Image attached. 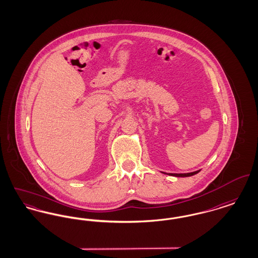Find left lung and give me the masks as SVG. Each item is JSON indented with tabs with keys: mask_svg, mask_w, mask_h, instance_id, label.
Instances as JSON below:
<instances>
[{
	"mask_svg": "<svg viewBox=\"0 0 258 258\" xmlns=\"http://www.w3.org/2000/svg\"><path fill=\"white\" fill-rule=\"evenodd\" d=\"M200 170H201V169L197 170V171L189 172V173H165V172H162V173L167 174V175H170V176H174V177H189V176L196 175V174H197Z\"/></svg>",
	"mask_w": 258,
	"mask_h": 258,
	"instance_id": "1",
	"label": "left lung"
}]
</instances>
